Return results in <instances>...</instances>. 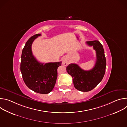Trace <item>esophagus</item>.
I'll return each instance as SVG.
<instances>
[{
	"instance_id": "esophagus-1",
	"label": "esophagus",
	"mask_w": 127,
	"mask_h": 127,
	"mask_svg": "<svg viewBox=\"0 0 127 127\" xmlns=\"http://www.w3.org/2000/svg\"><path fill=\"white\" fill-rule=\"evenodd\" d=\"M62 64H63L64 65H65V66H67V64H68V63H67V61L66 60L64 59V60H63Z\"/></svg>"
}]
</instances>
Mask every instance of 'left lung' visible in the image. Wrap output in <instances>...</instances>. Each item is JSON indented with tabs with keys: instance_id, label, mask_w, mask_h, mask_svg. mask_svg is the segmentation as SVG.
Here are the masks:
<instances>
[{
	"instance_id": "obj_1",
	"label": "left lung",
	"mask_w": 127,
	"mask_h": 127,
	"mask_svg": "<svg viewBox=\"0 0 127 127\" xmlns=\"http://www.w3.org/2000/svg\"><path fill=\"white\" fill-rule=\"evenodd\" d=\"M86 44L93 46L96 51V60L94 67L90 70H84L74 63H71L66 67L68 73L73 79L75 88L83 92L92 90L102 80L106 65L104 49L101 43L95 40L86 42Z\"/></svg>"
}]
</instances>
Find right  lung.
Returning a JSON list of instances; mask_svg holds the SVG:
<instances>
[{
  "label": "right lung",
  "instance_id": "obj_1",
  "mask_svg": "<svg viewBox=\"0 0 127 127\" xmlns=\"http://www.w3.org/2000/svg\"><path fill=\"white\" fill-rule=\"evenodd\" d=\"M41 35H33L26 42L23 48L21 71L26 85L33 92L41 94L50 93L55 86L57 78V69L61 62L41 63L32 55V45L33 41Z\"/></svg>",
  "mask_w": 127,
  "mask_h": 127
}]
</instances>
